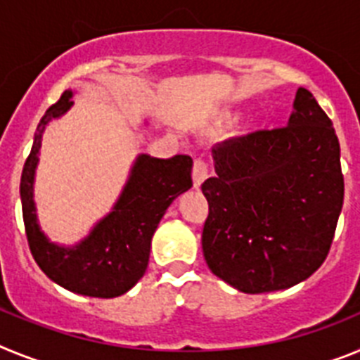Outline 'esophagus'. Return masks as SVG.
Segmentation results:
<instances>
[{"label": "esophagus", "instance_id": "obj_1", "mask_svg": "<svg viewBox=\"0 0 360 360\" xmlns=\"http://www.w3.org/2000/svg\"><path fill=\"white\" fill-rule=\"evenodd\" d=\"M208 172H210V168H208V162L205 161L202 155H198V158L193 159L192 176H193V186H195V188H199L202 181L208 177Z\"/></svg>", "mask_w": 360, "mask_h": 360}]
</instances>
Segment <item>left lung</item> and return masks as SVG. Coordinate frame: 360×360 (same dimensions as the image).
I'll use <instances>...</instances> for the list:
<instances>
[{"instance_id": "obj_1", "label": "left lung", "mask_w": 360, "mask_h": 360, "mask_svg": "<svg viewBox=\"0 0 360 360\" xmlns=\"http://www.w3.org/2000/svg\"><path fill=\"white\" fill-rule=\"evenodd\" d=\"M288 124L215 145L202 254L245 293L290 288L326 259L345 201L333 123L306 89Z\"/></svg>"}]
</instances>
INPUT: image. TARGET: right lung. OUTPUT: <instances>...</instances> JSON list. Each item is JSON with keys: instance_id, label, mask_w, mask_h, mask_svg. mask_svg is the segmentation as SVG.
<instances>
[{"instance_id": "add662e5", "label": "right lung", "mask_w": 360, "mask_h": 360, "mask_svg": "<svg viewBox=\"0 0 360 360\" xmlns=\"http://www.w3.org/2000/svg\"><path fill=\"white\" fill-rule=\"evenodd\" d=\"M72 92L65 90L37 127L34 145L21 174V208L29 248L46 277L74 293L110 299L128 292L145 275L150 243L170 202L192 188V158L155 159L139 155L114 212L74 248L52 245L37 226L32 201L34 170L45 124L70 108Z\"/></svg>"}]
</instances>
